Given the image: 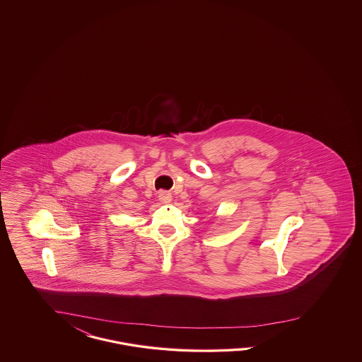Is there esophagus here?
Here are the masks:
<instances>
[{"mask_svg":"<svg viewBox=\"0 0 362 362\" xmlns=\"http://www.w3.org/2000/svg\"><path fill=\"white\" fill-rule=\"evenodd\" d=\"M158 197H159V200H160L163 204H168V203H171V200H173V195H171L170 192H167V191H160V192L158 194Z\"/></svg>","mask_w":362,"mask_h":362,"instance_id":"1","label":"esophagus"}]
</instances>
